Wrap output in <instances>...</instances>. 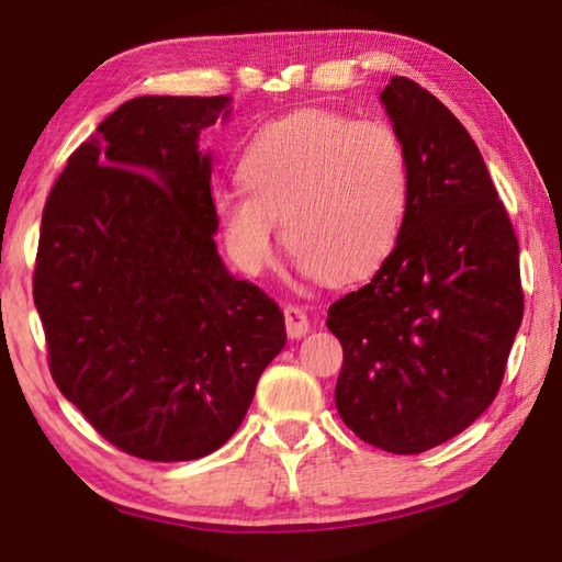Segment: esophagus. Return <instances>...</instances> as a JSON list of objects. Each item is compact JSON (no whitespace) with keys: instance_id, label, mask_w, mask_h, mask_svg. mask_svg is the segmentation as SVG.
Here are the masks:
<instances>
[{"instance_id":"1","label":"esophagus","mask_w":562,"mask_h":562,"mask_svg":"<svg viewBox=\"0 0 562 562\" xmlns=\"http://www.w3.org/2000/svg\"><path fill=\"white\" fill-rule=\"evenodd\" d=\"M284 327H288V335L292 339H300L310 331L307 312H304L300 304H284Z\"/></svg>"}]
</instances>
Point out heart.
<instances>
[{
  "label": "heart",
  "instance_id": "b5f03b06",
  "mask_svg": "<svg viewBox=\"0 0 562 562\" xmlns=\"http://www.w3.org/2000/svg\"><path fill=\"white\" fill-rule=\"evenodd\" d=\"M243 188L217 190L215 215L237 268L260 274L284 245L325 282L364 278L394 250L412 195L408 156L382 121L302 111L255 133L237 168Z\"/></svg>",
  "mask_w": 562,
  "mask_h": 562
}]
</instances>
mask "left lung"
<instances>
[{"label":"left lung","mask_w":562,"mask_h":562,"mask_svg":"<svg viewBox=\"0 0 562 562\" xmlns=\"http://www.w3.org/2000/svg\"><path fill=\"white\" fill-rule=\"evenodd\" d=\"M408 156L404 231L364 288L329 307L337 412L361 441L422 453L496 398L522 319L518 240L461 121L406 76L382 91Z\"/></svg>","instance_id":"left-lung-1"}]
</instances>
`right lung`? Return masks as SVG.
Wrapping results in <instances>:
<instances>
[{
	"label": "right lung",
	"mask_w": 562,
	"mask_h": 562,
	"mask_svg": "<svg viewBox=\"0 0 562 562\" xmlns=\"http://www.w3.org/2000/svg\"><path fill=\"white\" fill-rule=\"evenodd\" d=\"M227 97H138L69 156L42 213L34 268L49 369L103 439L193 461L243 424L284 317L217 255L201 131Z\"/></svg>",
	"instance_id": "1"
}]
</instances>
